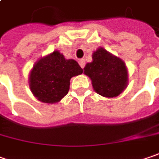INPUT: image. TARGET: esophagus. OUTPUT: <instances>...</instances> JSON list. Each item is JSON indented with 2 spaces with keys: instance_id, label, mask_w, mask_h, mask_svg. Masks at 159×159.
<instances>
[{
  "instance_id": "1",
  "label": "esophagus",
  "mask_w": 159,
  "mask_h": 159,
  "mask_svg": "<svg viewBox=\"0 0 159 159\" xmlns=\"http://www.w3.org/2000/svg\"><path fill=\"white\" fill-rule=\"evenodd\" d=\"M79 63H80V67L83 69L85 67V64H86V62H85V60L84 59H80L79 61Z\"/></svg>"
}]
</instances>
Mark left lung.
Segmentation results:
<instances>
[{
	"label": "left lung",
	"mask_w": 159,
	"mask_h": 159,
	"mask_svg": "<svg viewBox=\"0 0 159 159\" xmlns=\"http://www.w3.org/2000/svg\"><path fill=\"white\" fill-rule=\"evenodd\" d=\"M86 64L84 73L90 78L94 90L105 98L119 96L128 85V70L123 60L99 47Z\"/></svg>",
	"instance_id": "left-lung-1"
}]
</instances>
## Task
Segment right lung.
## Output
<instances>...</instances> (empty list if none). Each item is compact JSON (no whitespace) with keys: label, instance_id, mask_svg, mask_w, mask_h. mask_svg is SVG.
<instances>
[{"label":"right lung","instance_id":"obj_1","mask_svg":"<svg viewBox=\"0 0 159 159\" xmlns=\"http://www.w3.org/2000/svg\"><path fill=\"white\" fill-rule=\"evenodd\" d=\"M82 72L75 60H66L54 51L35 63L29 73V88L39 101L54 104L68 94L70 79Z\"/></svg>","mask_w":159,"mask_h":159}]
</instances>
